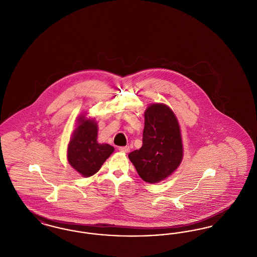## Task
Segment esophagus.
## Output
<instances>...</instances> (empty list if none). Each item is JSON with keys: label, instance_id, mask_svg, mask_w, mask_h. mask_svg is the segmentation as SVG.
I'll return each mask as SVG.
<instances>
[{"label": "esophagus", "instance_id": "obj_1", "mask_svg": "<svg viewBox=\"0 0 257 257\" xmlns=\"http://www.w3.org/2000/svg\"><path fill=\"white\" fill-rule=\"evenodd\" d=\"M118 149H119V151L124 152V153H128L130 151V147H120Z\"/></svg>", "mask_w": 257, "mask_h": 257}]
</instances>
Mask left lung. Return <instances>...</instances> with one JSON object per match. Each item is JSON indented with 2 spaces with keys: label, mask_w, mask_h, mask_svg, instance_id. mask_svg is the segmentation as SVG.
Masks as SVG:
<instances>
[{
  "label": "left lung",
  "mask_w": 257,
  "mask_h": 257,
  "mask_svg": "<svg viewBox=\"0 0 257 257\" xmlns=\"http://www.w3.org/2000/svg\"><path fill=\"white\" fill-rule=\"evenodd\" d=\"M128 157L147 183H159L177 170L183 159L182 137L178 119L168 105L155 103L147 107L143 147Z\"/></svg>",
  "instance_id": "8db88e82"
}]
</instances>
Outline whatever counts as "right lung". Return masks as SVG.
I'll list each match as a JSON object with an SVG mask.
<instances>
[{
	"instance_id": "add662e5",
	"label": "right lung",
	"mask_w": 257,
	"mask_h": 257,
	"mask_svg": "<svg viewBox=\"0 0 257 257\" xmlns=\"http://www.w3.org/2000/svg\"><path fill=\"white\" fill-rule=\"evenodd\" d=\"M97 135L95 119L87 118L86 113L81 114L67 147V160L74 170L84 177L95 174L114 151L108 144H99Z\"/></svg>"
}]
</instances>
